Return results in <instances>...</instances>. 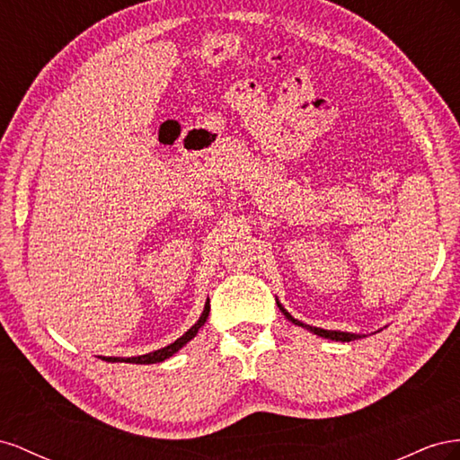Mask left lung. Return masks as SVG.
Returning <instances> with one entry per match:
<instances>
[{"label": "left lung", "instance_id": "left-lung-1", "mask_svg": "<svg viewBox=\"0 0 460 460\" xmlns=\"http://www.w3.org/2000/svg\"><path fill=\"white\" fill-rule=\"evenodd\" d=\"M275 303H278V306H279V310L283 312V316L288 320V322H293L295 325H300V327H305V330H308V332H312L314 335H320V337H325V339H332V341H341V343H349V341H354V339H362V337H366V335H360V333H350V332H333V330H322V327H314V325H306V323H303L300 320H295L291 314H288L285 308H283V305L279 303L278 298H275Z\"/></svg>", "mask_w": 460, "mask_h": 460}]
</instances>
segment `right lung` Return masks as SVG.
<instances>
[{"mask_svg":"<svg viewBox=\"0 0 460 460\" xmlns=\"http://www.w3.org/2000/svg\"><path fill=\"white\" fill-rule=\"evenodd\" d=\"M208 314H209V298L206 300V305H204V310H202V314H200L199 322H196L189 332L182 333L177 341H173L172 345H167V347H164V349H157V350L148 352V354H140V357H130V358L102 357V360H106V362H128V364H155V362H164V360H167L169 357H173V354L179 352L182 347H185L190 339L196 337V333H199L200 327L206 323Z\"/></svg>","mask_w":460,"mask_h":460,"instance_id":"1","label":"right lung"}]
</instances>
